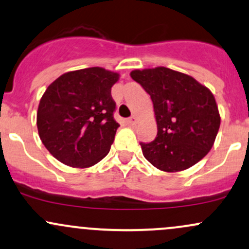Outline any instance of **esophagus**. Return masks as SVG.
Here are the masks:
<instances>
[{
  "label": "esophagus",
  "instance_id": "esophagus-1",
  "mask_svg": "<svg viewBox=\"0 0 249 249\" xmlns=\"http://www.w3.org/2000/svg\"><path fill=\"white\" fill-rule=\"evenodd\" d=\"M126 123H127V125H133L136 123V118L135 117H130V118L126 119Z\"/></svg>",
  "mask_w": 249,
  "mask_h": 249
}]
</instances>
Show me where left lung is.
<instances>
[{
  "label": "left lung",
  "instance_id": "1",
  "mask_svg": "<svg viewBox=\"0 0 249 249\" xmlns=\"http://www.w3.org/2000/svg\"><path fill=\"white\" fill-rule=\"evenodd\" d=\"M130 75L151 97L157 122L156 138L141 143L144 157L166 173L200 162L212 149L221 123L212 92L193 76L166 67L135 70Z\"/></svg>",
  "mask_w": 249,
  "mask_h": 249
}]
</instances>
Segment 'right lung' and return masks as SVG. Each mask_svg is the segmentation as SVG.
Wrapping results in <instances>:
<instances>
[{
    "label": "right lung",
    "instance_id": "obj_1",
    "mask_svg": "<svg viewBox=\"0 0 249 249\" xmlns=\"http://www.w3.org/2000/svg\"><path fill=\"white\" fill-rule=\"evenodd\" d=\"M118 73L102 67L60 75L41 98L36 125L43 145L73 168L97 164L110 151L119 124L111 87Z\"/></svg>",
    "mask_w": 249,
    "mask_h": 249
}]
</instances>
